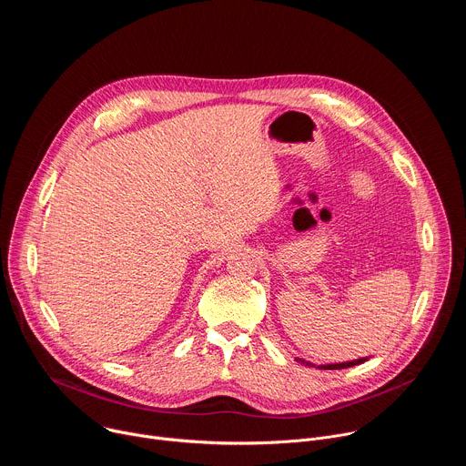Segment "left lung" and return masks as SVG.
<instances>
[{
    "instance_id": "obj_1",
    "label": "left lung",
    "mask_w": 466,
    "mask_h": 466,
    "mask_svg": "<svg viewBox=\"0 0 466 466\" xmlns=\"http://www.w3.org/2000/svg\"><path fill=\"white\" fill-rule=\"evenodd\" d=\"M300 363H304V365H309V367H313L311 363H308V361H304V360H299ZM363 361H367V358H361V360H356V361H349V363H336V365H320L319 369H324V370H336V369H347V367H354V365H360V363H363Z\"/></svg>"
}]
</instances>
